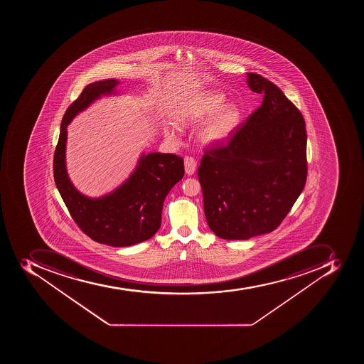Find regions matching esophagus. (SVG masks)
<instances>
[{"label":"esophagus","mask_w":364,"mask_h":364,"mask_svg":"<svg viewBox=\"0 0 364 364\" xmlns=\"http://www.w3.org/2000/svg\"><path fill=\"white\" fill-rule=\"evenodd\" d=\"M196 168H197V161L195 158L186 157L184 158V169L188 175H193L196 173Z\"/></svg>","instance_id":"obj_1"}]
</instances>
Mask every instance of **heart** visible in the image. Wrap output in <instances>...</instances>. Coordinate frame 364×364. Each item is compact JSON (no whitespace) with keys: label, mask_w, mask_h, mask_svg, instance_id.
<instances>
[{"label":"heart","mask_w":364,"mask_h":364,"mask_svg":"<svg viewBox=\"0 0 364 364\" xmlns=\"http://www.w3.org/2000/svg\"><path fill=\"white\" fill-rule=\"evenodd\" d=\"M225 95L216 91H203L190 97L178 112V124L207 122L200 132V141L205 146H215L225 144L231 138L241 119L240 108L235 103L225 105ZM173 135V131L167 132Z\"/></svg>","instance_id":"1"}]
</instances>
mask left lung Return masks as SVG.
<instances>
[{"instance_id": "1", "label": "left lung", "mask_w": 364, "mask_h": 364, "mask_svg": "<svg viewBox=\"0 0 364 364\" xmlns=\"http://www.w3.org/2000/svg\"><path fill=\"white\" fill-rule=\"evenodd\" d=\"M247 84L263 102L228 144L207 150L198 168L209 229L248 240L280 225L306 182V129L301 112L261 75Z\"/></svg>"}]
</instances>
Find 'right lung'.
<instances>
[{"instance_id":"right-lung-1","label":"right lung","mask_w":364,"mask_h":364,"mask_svg":"<svg viewBox=\"0 0 364 364\" xmlns=\"http://www.w3.org/2000/svg\"><path fill=\"white\" fill-rule=\"evenodd\" d=\"M114 78L89 84L67 109L53 159L58 191L80 229L99 244L129 247L155 235L161 228L165 198L184 175L183 159L172 154L142 152L129 178L100 197L84 195L67 172L66 146L69 124L103 97L118 95Z\"/></svg>"}]
</instances>
